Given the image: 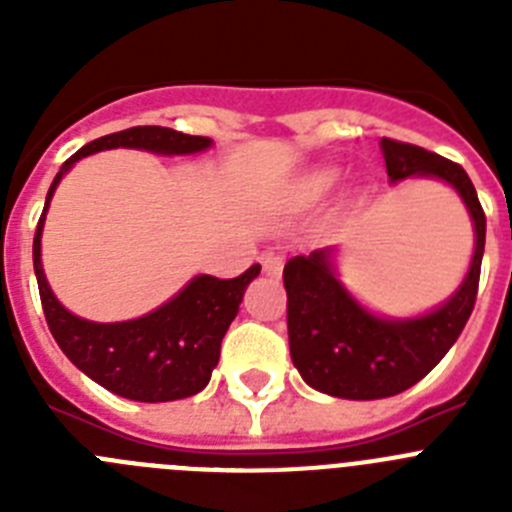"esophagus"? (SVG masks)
<instances>
[{
  "mask_svg": "<svg viewBox=\"0 0 512 512\" xmlns=\"http://www.w3.org/2000/svg\"><path fill=\"white\" fill-rule=\"evenodd\" d=\"M261 266H264V274H269V277H279L284 269V259L282 256H277V253H264V256H261Z\"/></svg>",
  "mask_w": 512,
  "mask_h": 512,
  "instance_id": "1",
  "label": "esophagus"
}]
</instances>
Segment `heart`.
<instances>
[{
    "label": "heart",
    "instance_id": "obj_1",
    "mask_svg": "<svg viewBox=\"0 0 512 512\" xmlns=\"http://www.w3.org/2000/svg\"><path fill=\"white\" fill-rule=\"evenodd\" d=\"M338 176H341V171H338L336 166H323V169H315L312 174H307L305 182H302V197H305L307 202L320 200V197H325L330 189L336 187Z\"/></svg>",
    "mask_w": 512,
    "mask_h": 512
}]
</instances>
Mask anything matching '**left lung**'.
<instances>
[{"label":"left lung","mask_w":512,"mask_h":512,"mask_svg":"<svg viewBox=\"0 0 512 512\" xmlns=\"http://www.w3.org/2000/svg\"><path fill=\"white\" fill-rule=\"evenodd\" d=\"M390 182L438 179L472 217L474 253L454 295L413 318H387L361 305L341 284L336 248H318L284 266L289 354L312 390L343 400H382L418 384L467 325L479 287L487 220L472 179L459 164L420 146L382 138Z\"/></svg>","instance_id":"1"}]
</instances>
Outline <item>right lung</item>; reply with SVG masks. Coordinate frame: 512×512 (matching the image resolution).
<instances>
[{"instance_id":"right-lung-1","label":"right lung","mask_w":512,"mask_h":512,"mask_svg":"<svg viewBox=\"0 0 512 512\" xmlns=\"http://www.w3.org/2000/svg\"><path fill=\"white\" fill-rule=\"evenodd\" d=\"M212 146L210 138L184 135L179 130L138 125L92 140L61 166L45 197L43 215L33 241V266L38 277L45 320L61 351L76 369L102 384L104 390L135 402H171L192 397L207 387L212 369L220 359V343L230 328L243 292L259 277L261 266L253 264L235 279H217L197 274L169 302L122 323H94L74 315L58 302L45 279L40 261L45 212L61 179L76 161L110 148H135L158 156H192Z\"/></svg>"}]
</instances>
